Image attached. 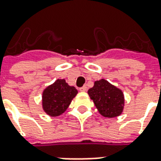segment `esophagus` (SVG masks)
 Here are the masks:
<instances>
[{"mask_svg": "<svg viewBox=\"0 0 161 161\" xmlns=\"http://www.w3.org/2000/svg\"><path fill=\"white\" fill-rule=\"evenodd\" d=\"M79 91H82V92H85V91H87V87L84 85V86H83V87H81L80 89H79Z\"/></svg>", "mask_w": 161, "mask_h": 161, "instance_id": "1", "label": "esophagus"}]
</instances>
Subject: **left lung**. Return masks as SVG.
I'll return each instance as SVG.
<instances>
[{"label":"left lung","instance_id":"left-lung-1","mask_svg":"<svg viewBox=\"0 0 161 161\" xmlns=\"http://www.w3.org/2000/svg\"><path fill=\"white\" fill-rule=\"evenodd\" d=\"M88 94L99 113L104 117H116L123 110L124 96L122 91L105 79L96 81L94 86L88 91Z\"/></svg>","mask_w":161,"mask_h":161}]
</instances>
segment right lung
<instances>
[{"label": "right lung", "instance_id": "right-lung-1", "mask_svg": "<svg viewBox=\"0 0 161 161\" xmlns=\"http://www.w3.org/2000/svg\"><path fill=\"white\" fill-rule=\"evenodd\" d=\"M77 94L76 88L70 86L64 79H58L43 91V109L53 117L58 116L66 110Z\"/></svg>", "mask_w": 161, "mask_h": 161}]
</instances>
